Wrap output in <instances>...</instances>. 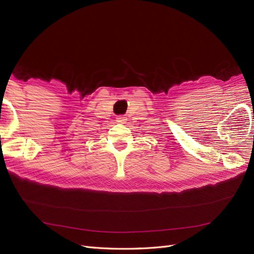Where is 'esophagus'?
<instances>
[{
  "mask_svg": "<svg viewBox=\"0 0 254 254\" xmlns=\"http://www.w3.org/2000/svg\"><path fill=\"white\" fill-rule=\"evenodd\" d=\"M125 119H126L125 117H123V115H120V117L118 118V122H120V123H121V122H124Z\"/></svg>",
  "mask_w": 254,
  "mask_h": 254,
  "instance_id": "34e87169",
  "label": "esophagus"
}]
</instances>
